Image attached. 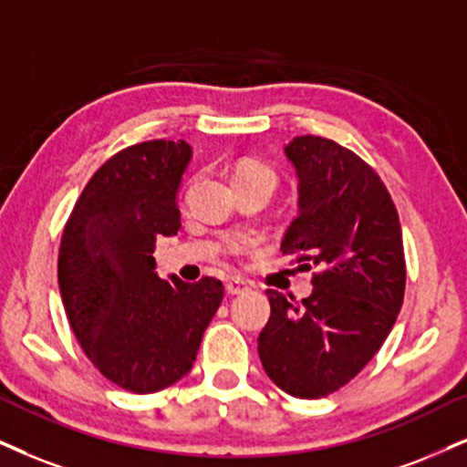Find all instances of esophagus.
Here are the masks:
<instances>
[{
  "label": "esophagus",
  "mask_w": 467,
  "mask_h": 467,
  "mask_svg": "<svg viewBox=\"0 0 467 467\" xmlns=\"http://www.w3.org/2000/svg\"><path fill=\"white\" fill-rule=\"evenodd\" d=\"M224 290H227L229 296H238V295H244V292L249 290V285L243 284V281H238V279H232L224 284Z\"/></svg>",
  "instance_id": "34e87169"
}]
</instances>
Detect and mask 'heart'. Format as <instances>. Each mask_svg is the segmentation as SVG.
I'll list each match as a JSON object with an SVG mask.
<instances>
[{
	"instance_id": "1",
	"label": "heart",
	"mask_w": 467,
	"mask_h": 467,
	"mask_svg": "<svg viewBox=\"0 0 467 467\" xmlns=\"http://www.w3.org/2000/svg\"><path fill=\"white\" fill-rule=\"evenodd\" d=\"M234 182L235 183H264V186H270L275 190L277 186V172L266 162H260V160H244V162H240L235 166L234 171ZM240 246H232L229 253L232 255H240Z\"/></svg>"
}]
</instances>
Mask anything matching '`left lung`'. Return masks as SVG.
Listing matches in <instances>:
<instances>
[{
	"instance_id": "left-lung-1",
	"label": "left lung",
	"mask_w": 467,
	"mask_h": 467,
	"mask_svg": "<svg viewBox=\"0 0 467 467\" xmlns=\"http://www.w3.org/2000/svg\"><path fill=\"white\" fill-rule=\"evenodd\" d=\"M285 155L298 175V216L281 251L312 275V296L266 290L257 337L264 370L296 399L337 392L392 331L405 298L399 212L370 164L322 136H296Z\"/></svg>"
}]
</instances>
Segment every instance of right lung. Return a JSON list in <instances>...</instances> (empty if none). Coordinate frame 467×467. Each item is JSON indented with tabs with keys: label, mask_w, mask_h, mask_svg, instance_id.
<instances>
[{
	"label": "right lung",
	"mask_w": 467,
	"mask_h": 467,
	"mask_svg": "<svg viewBox=\"0 0 467 467\" xmlns=\"http://www.w3.org/2000/svg\"><path fill=\"white\" fill-rule=\"evenodd\" d=\"M188 142L147 140L106 160L75 201L57 251L68 325L108 381L134 394L190 372L224 287L155 273L158 235L180 232L177 188Z\"/></svg>",
	"instance_id": "add662e5"
}]
</instances>
